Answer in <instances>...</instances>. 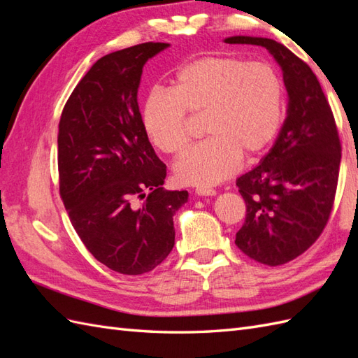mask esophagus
<instances>
[{"mask_svg":"<svg viewBox=\"0 0 358 358\" xmlns=\"http://www.w3.org/2000/svg\"><path fill=\"white\" fill-rule=\"evenodd\" d=\"M196 194H197V196H216V189H213V188H197L196 189Z\"/></svg>","mask_w":358,"mask_h":358,"instance_id":"34e87169","label":"esophagus"}]
</instances>
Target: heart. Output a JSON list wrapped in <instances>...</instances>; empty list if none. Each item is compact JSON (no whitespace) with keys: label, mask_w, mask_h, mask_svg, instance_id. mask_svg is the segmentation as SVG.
I'll list each match as a JSON object with an SVG mask.
<instances>
[{"label":"heart","mask_w":358,"mask_h":358,"mask_svg":"<svg viewBox=\"0 0 358 358\" xmlns=\"http://www.w3.org/2000/svg\"><path fill=\"white\" fill-rule=\"evenodd\" d=\"M284 104V80L270 64L203 57L178 69L171 90H150L143 127L161 152L178 155L189 140L188 113L204 115L209 137L180 157L175 176L183 185L206 188L230 178L242 158L254 159L272 145Z\"/></svg>","instance_id":"b5f03b06"}]
</instances>
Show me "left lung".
Listing matches in <instances>:
<instances>
[{"mask_svg": "<svg viewBox=\"0 0 358 358\" xmlns=\"http://www.w3.org/2000/svg\"><path fill=\"white\" fill-rule=\"evenodd\" d=\"M225 43L266 48L284 73V127L262 164L236 182L246 204L236 245L249 258L275 267L308 251L326 229L342 145L331 107L305 61L270 38L236 36Z\"/></svg>", "mask_w": 358, "mask_h": 358, "instance_id": "8db88e82", "label": "left lung"}]
</instances>
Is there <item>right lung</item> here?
I'll use <instances>...</instances> for the list:
<instances>
[{
	"label": "right lung",
	"instance_id": "obj_1",
	"mask_svg": "<svg viewBox=\"0 0 358 358\" xmlns=\"http://www.w3.org/2000/svg\"><path fill=\"white\" fill-rule=\"evenodd\" d=\"M166 48L148 41L100 58L59 119L62 203L86 249L122 275L164 262L175 246L173 216L188 200V191L161 187L167 167L149 143L137 103L143 66Z\"/></svg>",
	"mask_w": 358,
	"mask_h": 358
}]
</instances>
